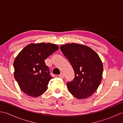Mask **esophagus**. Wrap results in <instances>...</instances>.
Segmentation results:
<instances>
[{"mask_svg":"<svg viewBox=\"0 0 123 123\" xmlns=\"http://www.w3.org/2000/svg\"><path fill=\"white\" fill-rule=\"evenodd\" d=\"M59 78H64V75L63 74V73H61L59 75Z\"/></svg>","mask_w":123,"mask_h":123,"instance_id":"1","label":"esophagus"}]
</instances>
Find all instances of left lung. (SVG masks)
I'll return each instance as SVG.
<instances>
[{
	"mask_svg": "<svg viewBox=\"0 0 123 123\" xmlns=\"http://www.w3.org/2000/svg\"><path fill=\"white\" fill-rule=\"evenodd\" d=\"M60 49L74 71L73 80L67 83L68 91L79 99L90 97L102 81L103 66L99 56L91 48L77 43L63 45Z\"/></svg>",
	"mask_w": 123,
	"mask_h": 123,
	"instance_id": "left-lung-1",
	"label": "left lung"
}]
</instances>
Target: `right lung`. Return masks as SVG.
<instances>
[{"mask_svg": "<svg viewBox=\"0 0 123 123\" xmlns=\"http://www.w3.org/2000/svg\"><path fill=\"white\" fill-rule=\"evenodd\" d=\"M58 49L49 43H32L18 54L13 62L14 76L23 92L36 98L46 91L53 77L44 60Z\"/></svg>", "mask_w": 123, "mask_h": 123, "instance_id": "right-lung-1", "label": "right lung"}]
</instances>
